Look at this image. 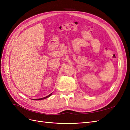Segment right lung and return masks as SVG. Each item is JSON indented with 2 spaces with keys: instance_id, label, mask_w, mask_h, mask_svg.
Instances as JSON below:
<instances>
[{
  "instance_id": "1",
  "label": "right lung",
  "mask_w": 130,
  "mask_h": 130,
  "mask_svg": "<svg viewBox=\"0 0 130 130\" xmlns=\"http://www.w3.org/2000/svg\"><path fill=\"white\" fill-rule=\"evenodd\" d=\"M51 94H52V93H51L50 95H48V96H46V97H45L41 98V99H35V100H43V99H47V98H48V97H50V96H51Z\"/></svg>"
}]
</instances>
